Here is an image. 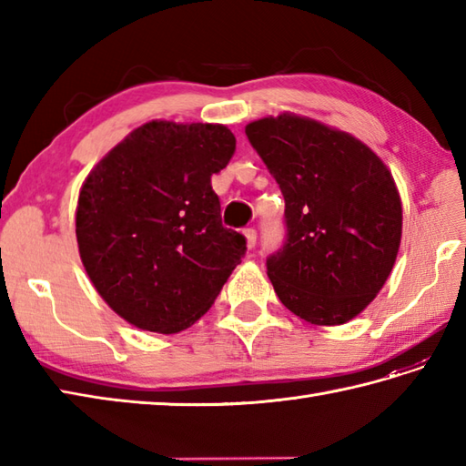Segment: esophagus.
Wrapping results in <instances>:
<instances>
[{
  "instance_id": "1",
  "label": "esophagus",
  "mask_w": 466,
  "mask_h": 466,
  "mask_svg": "<svg viewBox=\"0 0 466 466\" xmlns=\"http://www.w3.org/2000/svg\"><path fill=\"white\" fill-rule=\"evenodd\" d=\"M242 234H244V238H246V246H248V248H252V246L256 244V230H254V228H246Z\"/></svg>"
}]
</instances>
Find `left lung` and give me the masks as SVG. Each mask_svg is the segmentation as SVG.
Instances as JSON below:
<instances>
[{"instance_id":"obj_1","label":"left lung","mask_w":466,"mask_h":466,"mask_svg":"<svg viewBox=\"0 0 466 466\" xmlns=\"http://www.w3.org/2000/svg\"><path fill=\"white\" fill-rule=\"evenodd\" d=\"M286 202V244L268 279L280 302L316 326L356 319L397 262L402 202L389 167L349 132L284 112L246 126Z\"/></svg>"}]
</instances>
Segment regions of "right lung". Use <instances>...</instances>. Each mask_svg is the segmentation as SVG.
<instances>
[{"instance_id":"1","label":"right lung","mask_w":466,"mask_h":466,"mask_svg":"<svg viewBox=\"0 0 466 466\" xmlns=\"http://www.w3.org/2000/svg\"><path fill=\"white\" fill-rule=\"evenodd\" d=\"M236 137L222 124L152 120L114 146L82 184L76 238L110 309L140 330L176 334L210 310L246 252L222 226L212 174Z\"/></svg>"}]
</instances>
